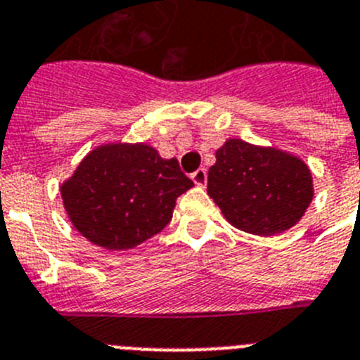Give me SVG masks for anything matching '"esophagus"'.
I'll list each match as a JSON object with an SVG mask.
<instances>
[{"instance_id":"1","label":"esophagus","mask_w":360,"mask_h":360,"mask_svg":"<svg viewBox=\"0 0 360 360\" xmlns=\"http://www.w3.org/2000/svg\"><path fill=\"white\" fill-rule=\"evenodd\" d=\"M192 181L197 184V186H204L206 181H208V174H206L204 168H199V170H195V172L192 174Z\"/></svg>"}]
</instances>
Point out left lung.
Segmentation results:
<instances>
[{"label":"left lung","instance_id":"8db88e82","mask_svg":"<svg viewBox=\"0 0 360 360\" xmlns=\"http://www.w3.org/2000/svg\"><path fill=\"white\" fill-rule=\"evenodd\" d=\"M208 195L235 228L271 236L292 228L312 200V176L297 158L226 141L208 172Z\"/></svg>","mask_w":360,"mask_h":360}]
</instances>
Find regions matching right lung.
Listing matches in <instances>:
<instances>
[{
	"label": "right lung",
	"mask_w": 360,
	"mask_h": 360,
	"mask_svg": "<svg viewBox=\"0 0 360 360\" xmlns=\"http://www.w3.org/2000/svg\"><path fill=\"white\" fill-rule=\"evenodd\" d=\"M192 186L174 158L163 160L147 145L116 143L93 150L60 192L87 240L120 251L158 235L172 219L177 197Z\"/></svg>",
	"instance_id": "right-lung-1"
}]
</instances>
